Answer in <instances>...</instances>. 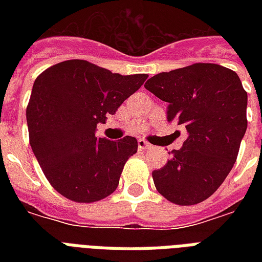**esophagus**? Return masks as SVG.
<instances>
[{"label":"esophagus","instance_id":"obj_1","mask_svg":"<svg viewBox=\"0 0 262 262\" xmlns=\"http://www.w3.org/2000/svg\"><path fill=\"white\" fill-rule=\"evenodd\" d=\"M139 148L140 149H148V148H151V144L147 143L145 140L140 139L139 140Z\"/></svg>","mask_w":262,"mask_h":262}]
</instances>
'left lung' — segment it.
<instances>
[{"label":"left lung","instance_id":"left-lung-1","mask_svg":"<svg viewBox=\"0 0 262 262\" xmlns=\"http://www.w3.org/2000/svg\"><path fill=\"white\" fill-rule=\"evenodd\" d=\"M144 87L167 102V121L186 127L187 139L164 167L152 172L168 201L193 205L211 197L235 163L248 127V94L231 69L194 63L163 72Z\"/></svg>","mask_w":262,"mask_h":262}]
</instances>
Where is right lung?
Here are the masks:
<instances>
[{
    "label": "right lung",
    "instance_id": "obj_1",
    "mask_svg": "<svg viewBox=\"0 0 262 262\" xmlns=\"http://www.w3.org/2000/svg\"><path fill=\"white\" fill-rule=\"evenodd\" d=\"M147 77L111 73L83 59L63 61L38 76L27 107L30 144L58 193L94 203L117 189L137 140L96 137V125L114 115Z\"/></svg>",
    "mask_w": 262,
    "mask_h": 262
}]
</instances>
